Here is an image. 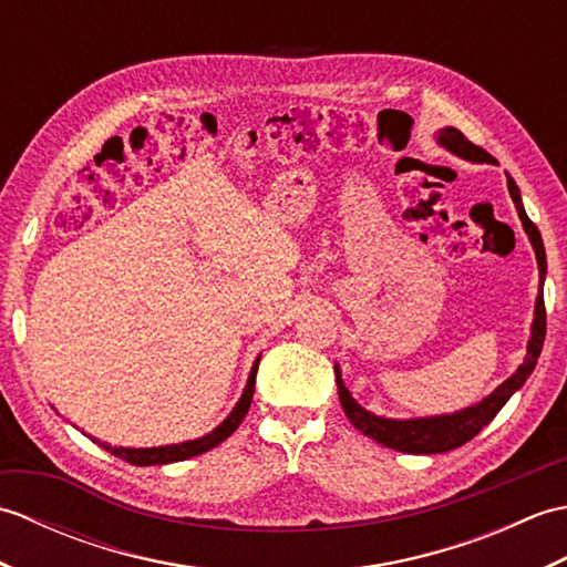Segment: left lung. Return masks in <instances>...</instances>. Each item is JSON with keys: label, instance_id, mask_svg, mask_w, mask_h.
Segmentation results:
<instances>
[{"label": "left lung", "instance_id": "obj_1", "mask_svg": "<svg viewBox=\"0 0 567 567\" xmlns=\"http://www.w3.org/2000/svg\"><path fill=\"white\" fill-rule=\"evenodd\" d=\"M439 143L443 148H449L451 153L461 155L465 161L473 163H497L492 155L470 143L461 131L449 126L439 131ZM507 187L509 195L514 199V207L519 212V219L524 224V231L528 234V240L536 250V260H538V275H540V285L546 280V248L544 240H540V234L536 224L528 219L522 204V195L519 187H516L514 179L507 175ZM534 327H532V339H528V348H526V358L524 363L519 365V370L514 372L509 380H504L499 388L492 392L489 396H485L483 402H477L467 409H461V412L453 414H441V416H424V419H384V416H375L370 414L368 409L360 406L351 392L346 390V384L341 380V370L336 365V384H339V396L343 404L346 416L351 419V424L363 431L368 439L378 441L384 449H394L402 453H414V455H431V453H445L453 451L457 445L467 443L470 439H475L480 431H483L492 419L497 416L499 409L507 404L509 396L522 388L526 382V378L532 375L536 368V360L540 355V348H544L546 341V305H544V290L538 292L536 297V311H534Z\"/></svg>", "mask_w": 567, "mask_h": 567}]
</instances>
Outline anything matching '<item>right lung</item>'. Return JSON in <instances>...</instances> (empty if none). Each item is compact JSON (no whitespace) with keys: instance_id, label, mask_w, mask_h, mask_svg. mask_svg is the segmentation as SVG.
I'll list each match as a JSON object with an SVG mask.
<instances>
[{"instance_id":"right-lung-1","label":"right lung","mask_w":567,"mask_h":567,"mask_svg":"<svg viewBox=\"0 0 567 567\" xmlns=\"http://www.w3.org/2000/svg\"><path fill=\"white\" fill-rule=\"evenodd\" d=\"M258 363L260 358L256 360V365L250 368L248 375V384L244 394H240L238 404L234 406V412L228 414L219 426H216L207 436H202L197 441H185V443H173V445H158V449H122V445H110V443H100L97 439H92L94 443H100L104 451H110L112 455L122 457V461L131 463V465H167V463H177V461H187V457H195L207 453L214 445H219L221 441H226L231 433L238 429L240 421L248 414V406L252 400V390H256V372H258Z\"/></svg>"}]
</instances>
